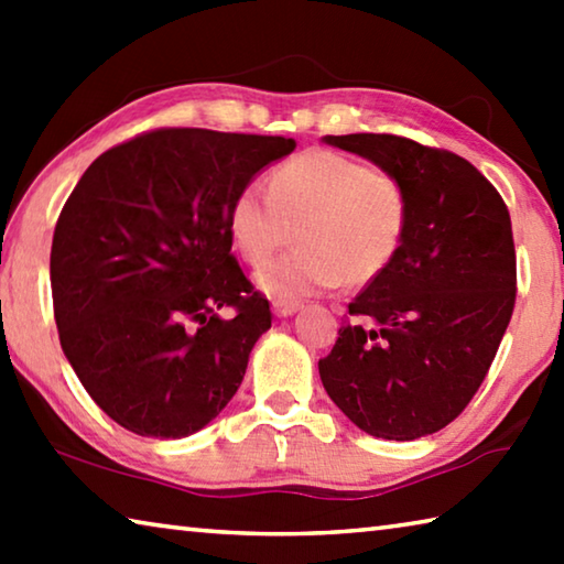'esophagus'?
<instances>
[{
	"mask_svg": "<svg viewBox=\"0 0 564 564\" xmlns=\"http://www.w3.org/2000/svg\"><path fill=\"white\" fill-rule=\"evenodd\" d=\"M299 311H301L299 303H273V316L275 318H289Z\"/></svg>",
	"mask_w": 564,
	"mask_h": 564,
	"instance_id": "obj_1",
	"label": "esophagus"
}]
</instances>
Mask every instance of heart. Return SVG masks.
<instances>
[{"mask_svg": "<svg viewBox=\"0 0 564 564\" xmlns=\"http://www.w3.org/2000/svg\"><path fill=\"white\" fill-rule=\"evenodd\" d=\"M295 251L263 263L253 283L275 303L366 285L393 263L408 228V194L383 171L336 151H308L273 171L269 191L248 184L228 206V238L261 263L291 238Z\"/></svg>", "mask_w": 564, "mask_h": 564, "instance_id": "b5f03b06", "label": "heart"}]
</instances>
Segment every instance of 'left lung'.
<instances>
[{
	"instance_id": "8db88e82",
	"label": "left lung",
	"mask_w": 564,
	"mask_h": 564,
	"mask_svg": "<svg viewBox=\"0 0 564 564\" xmlns=\"http://www.w3.org/2000/svg\"><path fill=\"white\" fill-rule=\"evenodd\" d=\"M403 184L408 228L393 263L348 305L356 321L318 360L350 423L417 441L463 413L488 376L514 305L508 206L470 161L393 133L323 137Z\"/></svg>"
}]
</instances>
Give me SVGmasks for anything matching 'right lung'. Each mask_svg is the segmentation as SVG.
I'll return each mask as SVG.
<instances>
[{
  "label": "right lung",
  "mask_w": 564,
  "mask_h": 564,
  "mask_svg": "<svg viewBox=\"0 0 564 564\" xmlns=\"http://www.w3.org/2000/svg\"><path fill=\"white\" fill-rule=\"evenodd\" d=\"M293 149L285 137L159 129L84 171L54 228V318L113 423L176 441L236 395L271 311L231 256L228 206ZM226 304L234 319L217 316Z\"/></svg>",
  "instance_id": "right-lung-1"
}]
</instances>
